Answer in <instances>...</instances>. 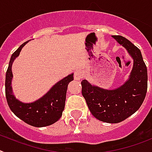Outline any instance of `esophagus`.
<instances>
[{"instance_id": "obj_1", "label": "esophagus", "mask_w": 152, "mask_h": 152, "mask_svg": "<svg viewBox=\"0 0 152 152\" xmlns=\"http://www.w3.org/2000/svg\"><path fill=\"white\" fill-rule=\"evenodd\" d=\"M83 77V73H82V71H76L75 72V75H74V77H75V80H77V81H79V80H81Z\"/></svg>"}]
</instances>
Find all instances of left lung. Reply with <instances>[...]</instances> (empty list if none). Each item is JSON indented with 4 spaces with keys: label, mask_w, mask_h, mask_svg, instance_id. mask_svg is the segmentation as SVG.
<instances>
[{
    "label": "left lung",
    "mask_w": 152,
    "mask_h": 152,
    "mask_svg": "<svg viewBox=\"0 0 152 152\" xmlns=\"http://www.w3.org/2000/svg\"><path fill=\"white\" fill-rule=\"evenodd\" d=\"M127 50L134 59L130 78L114 90L92 86L86 80L81 81V92L90 112L100 121L116 124L134 113L142 105L148 88V71L141 50L121 36H113Z\"/></svg>",
    "instance_id": "obj_1"
}]
</instances>
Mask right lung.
Wrapping results in <instances>:
<instances>
[{
  "mask_svg": "<svg viewBox=\"0 0 152 152\" xmlns=\"http://www.w3.org/2000/svg\"><path fill=\"white\" fill-rule=\"evenodd\" d=\"M28 41L22 43L13 53L6 72L5 96L8 106L14 114L26 124L36 127L51 125L62 116L64 110L67 85L74 79L73 74L67 76L56 84L43 97L32 103H22L12 95L11 81L12 78L11 65L14 60Z\"/></svg>",
  "mask_w": 152,
  "mask_h": 152,
  "instance_id": "right-lung-1",
  "label": "right lung"
}]
</instances>
